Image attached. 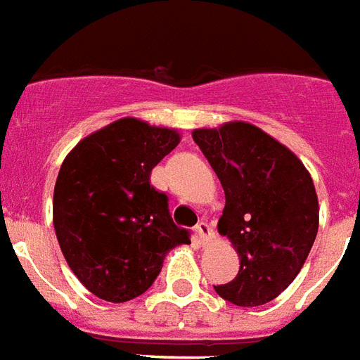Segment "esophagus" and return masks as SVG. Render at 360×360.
<instances>
[{
    "label": "esophagus",
    "instance_id": "1",
    "mask_svg": "<svg viewBox=\"0 0 360 360\" xmlns=\"http://www.w3.org/2000/svg\"><path fill=\"white\" fill-rule=\"evenodd\" d=\"M196 240H198L200 245H205V243H210L211 238H213V229H211L207 223H198L196 224Z\"/></svg>",
    "mask_w": 360,
    "mask_h": 360
}]
</instances>
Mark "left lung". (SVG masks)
<instances>
[{
	"label": "left lung",
	"instance_id": "left-lung-1",
	"mask_svg": "<svg viewBox=\"0 0 360 360\" xmlns=\"http://www.w3.org/2000/svg\"><path fill=\"white\" fill-rule=\"evenodd\" d=\"M224 188L219 232L240 257V271L217 295L253 308L289 287L308 259L319 229L311 175L300 158L249 122L192 131Z\"/></svg>",
	"mask_w": 360,
	"mask_h": 360
}]
</instances>
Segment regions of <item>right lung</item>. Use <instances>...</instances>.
<instances>
[{
	"label": "right lung",
	"mask_w": 360,
	"mask_h": 360,
	"mask_svg": "<svg viewBox=\"0 0 360 360\" xmlns=\"http://www.w3.org/2000/svg\"><path fill=\"white\" fill-rule=\"evenodd\" d=\"M179 139L172 128L128 117L81 139L62 162L52 202L56 238L73 274L101 300L143 295L169 249L191 243L169 215L168 196L150 185L153 168Z\"/></svg>",
	"instance_id": "obj_1"
}]
</instances>
